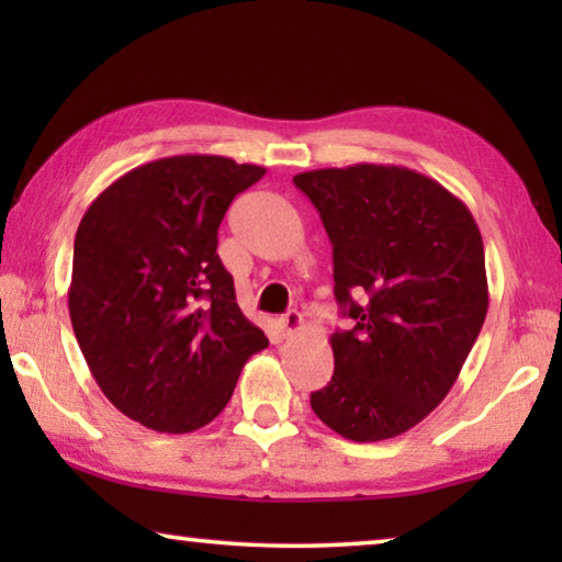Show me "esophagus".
Returning <instances> with one entry per match:
<instances>
[{"label":"esophagus","instance_id":"esophagus-1","mask_svg":"<svg viewBox=\"0 0 562 562\" xmlns=\"http://www.w3.org/2000/svg\"><path fill=\"white\" fill-rule=\"evenodd\" d=\"M302 325H304V319H302V315L300 312H288V315H284L282 319H280V327H282V331L288 337H292V335H297V331L302 329Z\"/></svg>","mask_w":562,"mask_h":562}]
</instances>
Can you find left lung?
I'll list each match as a JSON object with an SVG mask.
<instances>
[{
	"label": "left lung",
	"instance_id": "1",
	"mask_svg": "<svg viewBox=\"0 0 562 562\" xmlns=\"http://www.w3.org/2000/svg\"><path fill=\"white\" fill-rule=\"evenodd\" d=\"M292 180L325 223L335 297L355 319L329 337L335 374L310 396L312 412L349 441L394 439L443 402L479 339L488 312L481 231L459 198L404 166Z\"/></svg>",
	"mask_w": 562,
	"mask_h": 562
}]
</instances>
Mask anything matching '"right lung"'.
Masks as SVG:
<instances>
[{"label": "right lung", "mask_w": 562, "mask_h": 562, "mask_svg": "<svg viewBox=\"0 0 562 562\" xmlns=\"http://www.w3.org/2000/svg\"><path fill=\"white\" fill-rule=\"evenodd\" d=\"M262 176L225 156L158 158L113 180L81 217L74 335L109 402L148 429L211 424L245 361L270 345L215 252L227 205Z\"/></svg>", "instance_id": "1"}]
</instances>
